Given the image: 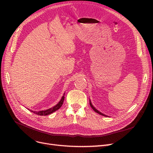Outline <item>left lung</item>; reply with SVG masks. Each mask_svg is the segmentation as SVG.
<instances>
[{
    "mask_svg": "<svg viewBox=\"0 0 153 153\" xmlns=\"http://www.w3.org/2000/svg\"><path fill=\"white\" fill-rule=\"evenodd\" d=\"M89 102H90V106H91V108H92V109H93L96 113H98V114H100V115H103V116H105V117L106 116V117H107V115H105V114H102L101 112H100V111H98V110H97V109L94 107V106L92 105V103H91V100H89Z\"/></svg>",
    "mask_w": 153,
    "mask_h": 153,
    "instance_id": "obj_1",
    "label": "left lung"
}]
</instances>
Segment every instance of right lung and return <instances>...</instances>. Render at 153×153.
<instances>
[{
  "mask_svg": "<svg viewBox=\"0 0 153 153\" xmlns=\"http://www.w3.org/2000/svg\"><path fill=\"white\" fill-rule=\"evenodd\" d=\"M64 94H65V93L64 94V95L62 97V98L61 99V100L59 101V102L56 105H55L54 106H53V107H52V108H50L47 109L46 110H41V111L30 110V111H31L32 112H33V113H34L37 115H48L50 114H52V113L54 112L55 111L59 110L60 108L61 107V106L62 105L64 100Z\"/></svg>",
  "mask_w": 153,
  "mask_h": 153,
  "instance_id": "right-lung-1",
  "label": "right lung"
}]
</instances>
